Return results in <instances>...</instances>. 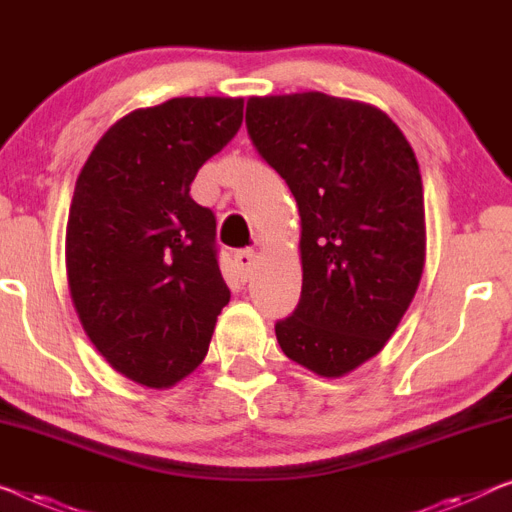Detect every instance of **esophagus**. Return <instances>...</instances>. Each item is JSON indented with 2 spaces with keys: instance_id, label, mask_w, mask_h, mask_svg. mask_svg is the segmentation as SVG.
<instances>
[{
  "instance_id": "34e87169",
  "label": "esophagus",
  "mask_w": 512,
  "mask_h": 512,
  "mask_svg": "<svg viewBox=\"0 0 512 512\" xmlns=\"http://www.w3.org/2000/svg\"><path fill=\"white\" fill-rule=\"evenodd\" d=\"M234 266H236V273H239L241 280H248L250 276H253V269H255V253H253V250H236Z\"/></svg>"
}]
</instances>
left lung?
Segmentation results:
<instances>
[{
	"label": "left lung",
	"mask_w": 512,
	"mask_h": 512,
	"mask_svg": "<svg viewBox=\"0 0 512 512\" xmlns=\"http://www.w3.org/2000/svg\"><path fill=\"white\" fill-rule=\"evenodd\" d=\"M246 128L301 216L303 287L276 322L280 349L342 377L384 349L423 276L414 149L381 110L322 91L250 98Z\"/></svg>",
	"instance_id": "8db88e82"
}]
</instances>
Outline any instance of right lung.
Listing matches in <instances>:
<instances>
[{
    "label": "right lung",
    "mask_w": 512,
    "mask_h": 512,
    "mask_svg": "<svg viewBox=\"0 0 512 512\" xmlns=\"http://www.w3.org/2000/svg\"><path fill=\"white\" fill-rule=\"evenodd\" d=\"M241 121L243 98L135 110L98 140L75 181L71 299L98 352L137 384L163 388L193 372L230 303L216 216L190 197V183Z\"/></svg>",
    "instance_id": "obj_1"
}]
</instances>
